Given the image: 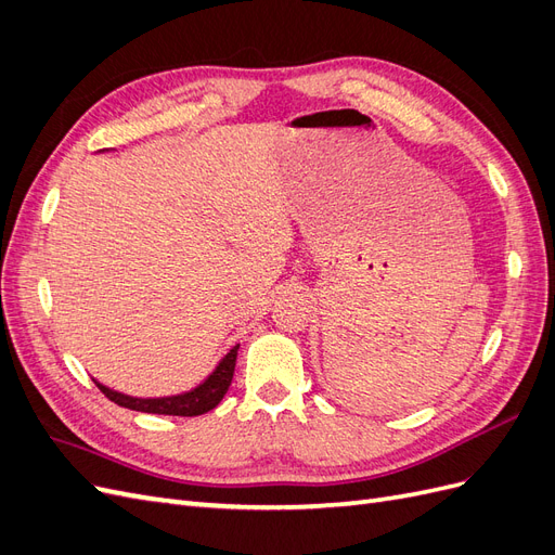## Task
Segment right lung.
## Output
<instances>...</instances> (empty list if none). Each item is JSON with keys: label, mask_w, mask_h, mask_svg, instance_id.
Segmentation results:
<instances>
[{"label": "right lung", "mask_w": 555, "mask_h": 555, "mask_svg": "<svg viewBox=\"0 0 555 555\" xmlns=\"http://www.w3.org/2000/svg\"><path fill=\"white\" fill-rule=\"evenodd\" d=\"M236 357H238V345L231 347L222 361L215 365V371L201 382L194 389L176 393V396H164V398H137V396H127L115 389H108L102 382L94 384L99 386L108 400H113L115 405L127 408V410H137V412H147V414H171V416H198L215 410L220 405V400L229 391V384L233 379V367H236Z\"/></svg>", "instance_id": "add662e5"}]
</instances>
